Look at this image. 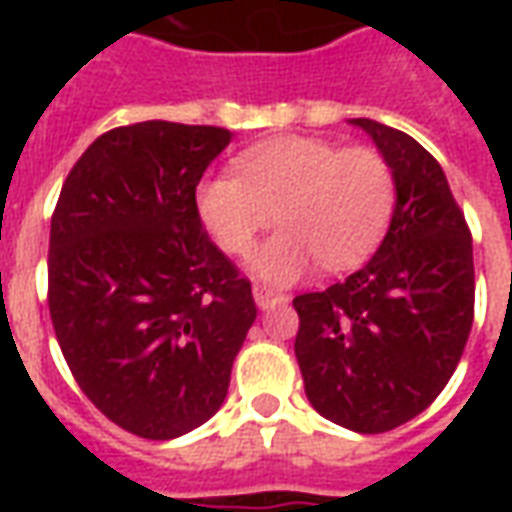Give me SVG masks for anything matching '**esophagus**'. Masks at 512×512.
Segmentation results:
<instances>
[{"instance_id":"esophagus-1","label":"esophagus","mask_w":512,"mask_h":512,"mask_svg":"<svg viewBox=\"0 0 512 512\" xmlns=\"http://www.w3.org/2000/svg\"><path fill=\"white\" fill-rule=\"evenodd\" d=\"M252 293H255V301L260 310H268V307H277V304H282V301H288V296H285V293L266 288V285H255V288H252Z\"/></svg>"}]
</instances>
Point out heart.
Listing matches in <instances>:
<instances>
[{"label": "heart", "mask_w": 512, "mask_h": 512, "mask_svg": "<svg viewBox=\"0 0 512 512\" xmlns=\"http://www.w3.org/2000/svg\"><path fill=\"white\" fill-rule=\"evenodd\" d=\"M238 175L202 180L197 211L227 255L252 252L274 213L282 224L255 255V271L293 282L321 260L340 271L362 263L395 211V172L373 147L318 136H277L235 158Z\"/></svg>", "instance_id": "obj_1"}]
</instances>
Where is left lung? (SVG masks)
I'll return each instance as SVG.
<instances>
[{
  "instance_id": "8db88e82",
  "label": "left lung",
  "mask_w": 512,
  "mask_h": 512,
  "mask_svg": "<svg viewBox=\"0 0 512 512\" xmlns=\"http://www.w3.org/2000/svg\"><path fill=\"white\" fill-rule=\"evenodd\" d=\"M351 123L395 172V213L367 266L293 299V348L321 417L386 433L422 414L461 362L474 321L472 233L417 139L367 117Z\"/></svg>"
}]
</instances>
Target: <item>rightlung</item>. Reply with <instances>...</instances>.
Wrapping results in <instances>:
<instances>
[{"instance_id":"add662e5","label":"right lung","mask_w":512,"mask_h":512,"mask_svg":"<svg viewBox=\"0 0 512 512\" xmlns=\"http://www.w3.org/2000/svg\"><path fill=\"white\" fill-rule=\"evenodd\" d=\"M230 131L147 120L106 131L51 213L49 312L93 406L134 436L167 441L219 411L257 307L213 244L197 183Z\"/></svg>"}]
</instances>
